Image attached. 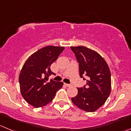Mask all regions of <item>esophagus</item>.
Returning <instances> with one entry per match:
<instances>
[{"mask_svg": "<svg viewBox=\"0 0 131 131\" xmlns=\"http://www.w3.org/2000/svg\"><path fill=\"white\" fill-rule=\"evenodd\" d=\"M64 84H65V86H67V87H70V86H71V84H67V83H64Z\"/></svg>", "mask_w": 131, "mask_h": 131, "instance_id": "obj_1", "label": "esophagus"}]
</instances>
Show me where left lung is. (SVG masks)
Listing matches in <instances>:
<instances>
[{
    "label": "left lung",
    "mask_w": 131,
    "mask_h": 131,
    "mask_svg": "<svg viewBox=\"0 0 131 131\" xmlns=\"http://www.w3.org/2000/svg\"><path fill=\"white\" fill-rule=\"evenodd\" d=\"M70 48L79 63L80 77L86 80V85L77 88L78 93L72 101L81 110L94 112L105 103L111 93L110 68L96 52L83 46Z\"/></svg>",
    "instance_id": "obj_1"
}]
</instances>
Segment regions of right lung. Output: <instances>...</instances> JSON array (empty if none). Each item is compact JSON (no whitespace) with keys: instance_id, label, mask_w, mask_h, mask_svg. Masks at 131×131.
Masks as SVG:
<instances>
[{"instance_id":"1","label":"right lung","mask_w":131,"mask_h":131,"mask_svg":"<svg viewBox=\"0 0 131 131\" xmlns=\"http://www.w3.org/2000/svg\"><path fill=\"white\" fill-rule=\"evenodd\" d=\"M64 49L45 47L32 54L24 63L19 75L20 91L27 102L35 107H42L51 102L63 86V82L52 79L49 81V77L56 75L50 70V65Z\"/></svg>"}]
</instances>
